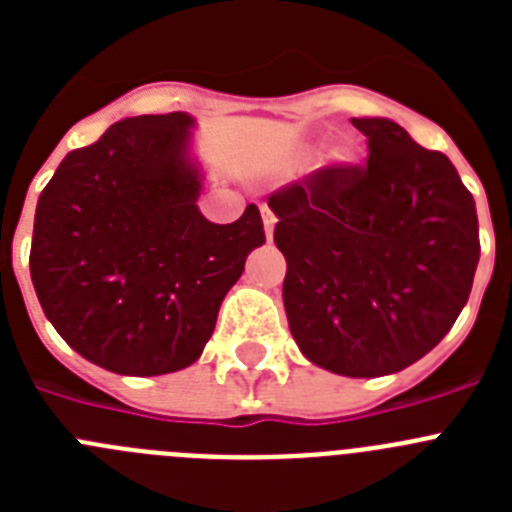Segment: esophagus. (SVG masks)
<instances>
[{"mask_svg":"<svg viewBox=\"0 0 512 512\" xmlns=\"http://www.w3.org/2000/svg\"><path fill=\"white\" fill-rule=\"evenodd\" d=\"M261 217H264V230H266V238L271 241V235H274V225H277V215L271 212V207L266 202H261Z\"/></svg>","mask_w":512,"mask_h":512,"instance_id":"1","label":"esophagus"}]
</instances>
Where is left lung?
<instances>
[{"instance_id": "left-lung-1", "label": "left lung", "mask_w": 512, "mask_h": 512, "mask_svg": "<svg viewBox=\"0 0 512 512\" xmlns=\"http://www.w3.org/2000/svg\"><path fill=\"white\" fill-rule=\"evenodd\" d=\"M351 122L366 135L364 164L323 166L269 207L302 354L343 377H384L438 346L467 305L477 207L441 151L384 117Z\"/></svg>"}]
</instances>
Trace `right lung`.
Listing matches in <instances>:
<instances>
[{
  "mask_svg": "<svg viewBox=\"0 0 512 512\" xmlns=\"http://www.w3.org/2000/svg\"><path fill=\"white\" fill-rule=\"evenodd\" d=\"M184 112L115 122L63 158L35 210L30 277L45 318L107 372L156 377L200 359L217 310L266 241L261 212L197 207Z\"/></svg>",
  "mask_w": 512,
  "mask_h": 512,
  "instance_id": "1",
  "label": "right lung"
}]
</instances>
